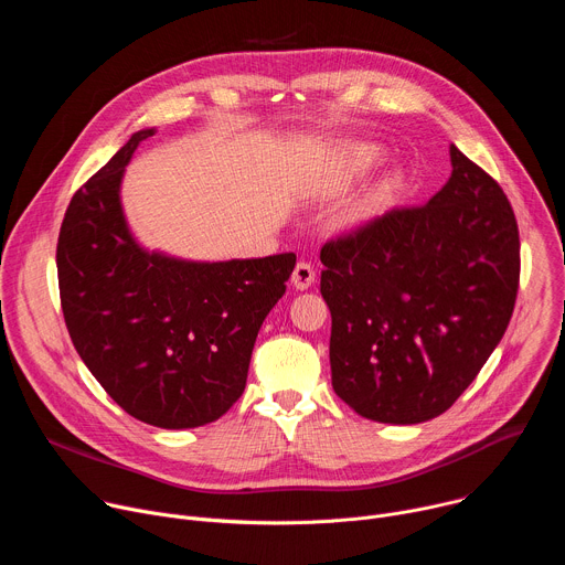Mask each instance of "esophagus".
I'll return each mask as SVG.
<instances>
[{"mask_svg":"<svg viewBox=\"0 0 565 565\" xmlns=\"http://www.w3.org/2000/svg\"><path fill=\"white\" fill-rule=\"evenodd\" d=\"M290 281H292V286H295L297 290L310 288V284L315 281V268H312L308 262H297Z\"/></svg>","mask_w":565,"mask_h":565,"instance_id":"esophagus-1","label":"esophagus"}]
</instances>
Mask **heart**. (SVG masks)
Listing matches in <instances>:
<instances>
[{
	"mask_svg": "<svg viewBox=\"0 0 565 565\" xmlns=\"http://www.w3.org/2000/svg\"><path fill=\"white\" fill-rule=\"evenodd\" d=\"M384 160V149L375 142L344 140L327 149L324 160L317 174V194L321 199H340L351 192L360 181H364ZM402 188V174L388 172L369 185L360 196L344 205L340 212V227L362 230L377 221L393 203L397 190Z\"/></svg>",
	"mask_w": 565,
	"mask_h": 565,
	"instance_id": "b5f03b06",
	"label": "heart"
}]
</instances>
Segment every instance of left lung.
Returning a JSON list of instances; mask_svg holds the SVG:
<instances>
[{
    "label": "left lung",
    "instance_id": "left-lung-1",
    "mask_svg": "<svg viewBox=\"0 0 565 565\" xmlns=\"http://www.w3.org/2000/svg\"><path fill=\"white\" fill-rule=\"evenodd\" d=\"M427 205L393 210L321 248L331 380L362 418L445 414L499 347L519 290V227L501 185L449 145Z\"/></svg>",
    "mask_w": 565,
    "mask_h": 565
}]
</instances>
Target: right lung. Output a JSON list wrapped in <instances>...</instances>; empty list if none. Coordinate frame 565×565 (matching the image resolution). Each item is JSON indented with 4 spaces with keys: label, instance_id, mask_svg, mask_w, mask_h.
Masks as SVG:
<instances>
[{
    "label": "right lung",
    "instance_id": "right-lung-1",
    "mask_svg": "<svg viewBox=\"0 0 565 565\" xmlns=\"http://www.w3.org/2000/svg\"><path fill=\"white\" fill-rule=\"evenodd\" d=\"M153 134L136 131L73 194L57 238L60 299L77 355L116 405L160 429H192L244 393L257 333L297 257L188 262L142 248L120 185Z\"/></svg>",
    "mask_w": 565,
    "mask_h": 565
}]
</instances>
